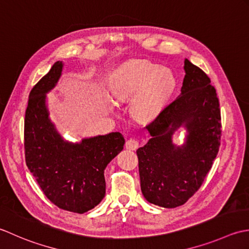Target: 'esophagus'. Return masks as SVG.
Returning a JSON list of instances; mask_svg holds the SVG:
<instances>
[{"label":"esophagus","instance_id":"1","mask_svg":"<svg viewBox=\"0 0 249 249\" xmlns=\"http://www.w3.org/2000/svg\"><path fill=\"white\" fill-rule=\"evenodd\" d=\"M140 146V141L138 139H129L125 142V148L130 150H135L138 149Z\"/></svg>","mask_w":249,"mask_h":249}]
</instances>
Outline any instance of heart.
<instances>
[{
  "label": "heart",
  "mask_w": 249,
  "mask_h": 249,
  "mask_svg": "<svg viewBox=\"0 0 249 249\" xmlns=\"http://www.w3.org/2000/svg\"><path fill=\"white\" fill-rule=\"evenodd\" d=\"M175 87L171 71L149 61H131L116 73L113 92L118 101L131 98L130 110L135 118L150 120L159 114Z\"/></svg>",
  "instance_id": "obj_1"
}]
</instances>
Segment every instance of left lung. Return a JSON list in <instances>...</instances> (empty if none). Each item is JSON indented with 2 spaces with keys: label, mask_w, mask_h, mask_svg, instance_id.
<instances>
[{
  "label": "left lung",
  "mask_w": 249,
  "mask_h": 249,
  "mask_svg": "<svg viewBox=\"0 0 249 249\" xmlns=\"http://www.w3.org/2000/svg\"><path fill=\"white\" fill-rule=\"evenodd\" d=\"M180 94L146 125L153 136L136 150L141 189L155 205L174 209L199 190L212 169L220 146L219 100L211 79L185 60ZM184 124L191 131L186 145L176 150L174 131Z\"/></svg>",
  "instance_id": "1"
}]
</instances>
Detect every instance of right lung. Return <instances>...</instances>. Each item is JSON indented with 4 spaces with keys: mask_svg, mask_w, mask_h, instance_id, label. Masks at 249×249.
<instances>
[{
    "mask_svg": "<svg viewBox=\"0 0 249 249\" xmlns=\"http://www.w3.org/2000/svg\"><path fill=\"white\" fill-rule=\"evenodd\" d=\"M57 61L32 88L24 117V156L44 195L59 209L84 214L105 196L104 170L124 149L119 132L70 144L55 132L45 104L62 72Z\"/></svg>",
    "mask_w": 249,
    "mask_h": 249,
    "instance_id": "right-lung-1",
    "label": "right lung"
}]
</instances>
